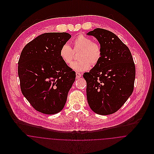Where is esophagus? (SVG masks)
<instances>
[{
  "label": "esophagus",
  "instance_id": "obj_1",
  "mask_svg": "<svg viewBox=\"0 0 154 154\" xmlns=\"http://www.w3.org/2000/svg\"><path fill=\"white\" fill-rule=\"evenodd\" d=\"M81 77V74L80 73L76 72V79H78V78H79Z\"/></svg>",
  "mask_w": 154,
  "mask_h": 154
}]
</instances>
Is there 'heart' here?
I'll return each instance as SVG.
<instances>
[{
  "label": "heart",
  "mask_w": 154,
  "mask_h": 154,
  "mask_svg": "<svg viewBox=\"0 0 154 154\" xmlns=\"http://www.w3.org/2000/svg\"><path fill=\"white\" fill-rule=\"evenodd\" d=\"M73 50L67 44H63L59 52L60 57L67 65L70 64L74 58V51H79L78 61L71 64L70 67L75 71L83 72L88 70L91 64L97 65L102 56L100 45L93 42L92 39L83 35H79L73 41Z\"/></svg>",
  "instance_id": "heart-1"
}]
</instances>
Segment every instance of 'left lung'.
<instances>
[{
  "instance_id": "1",
  "label": "left lung",
  "mask_w": 154,
  "mask_h": 154,
  "mask_svg": "<svg viewBox=\"0 0 154 154\" xmlns=\"http://www.w3.org/2000/svg\"><path fill=\"white\" fill-rule=\"evenodd\" d=\"M100 44L99 62L84 73L88 104L94 112L109 115L119 110L132 95L135 66L129 48L110 31L96 28L87 33Z\"/></svg>"
}]
</instances>
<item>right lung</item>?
Returning <instances> with one entry per match:
<instances>
[{
  "label": "right lung",
  "mask_w": 154,
  "mask_h": 154,
  "mask_svg": "<svg viewBox=\"0 0 154 154\" xmlns=\"http://www.w3.org/2000/svg\"><path fill=\"white\" fill-rule=\"evenodd\" d=\"M71 35L44 33L26 44L18 61L23 95L35 110L54 114L62 110L75 80V72L60 57L62 46Z\"/></svg>",
  "instance_id": "obj_1"
}]
</instances>
